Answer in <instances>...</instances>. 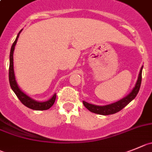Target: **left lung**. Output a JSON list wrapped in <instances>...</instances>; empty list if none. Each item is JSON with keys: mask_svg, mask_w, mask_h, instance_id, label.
Returning a JSON list of instances; mask_svg holds the SVG:
<instances>
[{"mask_svg": "<svg viewBox=\"0 0 152 152\" xmlns=\"http://www.w3.org/2000/svg\"><path fill=\"white\" fill-rule=\"evenodd\" d=\"M142 67H141V69L140 71V74H139L138 79L137 81L135 86L133 88L128 95L126 96L125 97L122 98L121 100H118V101L115 102V103H111V104L106 105V106H97V105L91 104V103H87L86 101H83V104L86 106V108L89 110L90 112L96 114L103 115H108L115 114V113H118L120 110L124 108L129 103L134 100L136 97H137V94H138L139 91H140V86H141L142 82Z\"/></svg>", "mask_w": 152, "mask_h": 152, "instance_id": "8db88e82", "label": "left lung"}]
</instances>
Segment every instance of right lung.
<instances>
[{
    "mask_svg": "<svg viewBox=\"0 0 152 152\" xmlns=\"http://www.w3.org/2000/svg\"><path fill=\"white\" fill-rule=\"evenodd\" d=\"M19 31V33L18 34L16 37V39L12 43V47L10 49V68H9V81L10 84V87L12 90L13 91L14 93L15 94V95L17 96L19 100L25 105V106L28 107V108L34 110H49L50 107H52V105L54 104L55 101V98H56V94H55L52 97V98L49 99V100L45 102H39L37 100H34V99L31 98L29 96H28L26 94L24 93L19 87L18 86L16 81H15V73H14V69H13V52L15 49V46L16 44L18 38L19 37L21 31Z\"/></svg>",
    "mask_w": 152,
    "mask_h": 152,
    "instance_id": "right-lung-1",
    "label": "right lung"
}]
</instances>
